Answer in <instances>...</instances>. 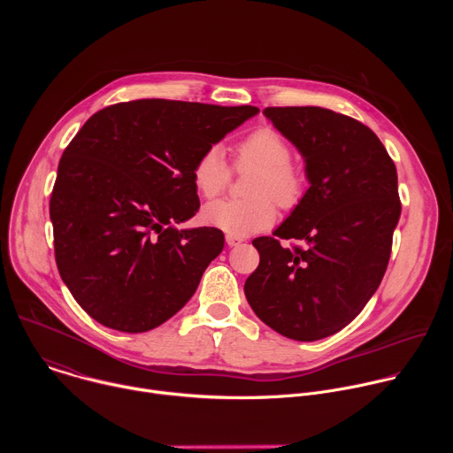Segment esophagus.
<instances>
[{
    "label": "esophagus",
    "mask_w": 453,
    "mask_h": 453,
    "mask_svg": "<svg viewBox=\"0 0 453 453\" xmlns=\"http://www.w3.org/2000/svg\"><path fill=\"white\" fill-rule=\"evenodd\" d=\"M226 242H227L229 247H236V245H240L242 242H245V238L240 236V234H231V233H227V234H226Z\"/></svg>",
    "instance_id": "esophagus-1"
}]
</instances>
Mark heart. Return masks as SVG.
<instances>
[{
  "instance_id": "obj_1",
  "label": "heart",
  "mask_w": 453,
  "mask_h": 453,
  "mask_svg": "<svg viewBox=\"0 0 453 453\" xmlns=\"http://www.w3.org/2000/svg\"><path fill=\"white\" fill-rule=\"evenodd\" d=\"M292 159L290 142L274 127L264 125L242 138L234 149L236 172L254 170L247 184L249 199H224L204 208V220L231 234L271 227L278 210H296L306 196V173ZM233 170L219 145L206 147L191 165V182L204 199H215L231 182Z\"/></svg>"
}]
</instances>
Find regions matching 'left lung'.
<instances>
[{
  "label": "left lung",
  "instance_id": "obj_1",
  "mask_svg": "<svg viewBox=\"0 0 453 453\" xmlns=\"http://www.w3.org/2000/svg\"><path fill=\"white\" fill-rule=\"evenodd\" d=\"M304 156L310 188L274 231L254 238L260 265L245 297L267 326L310 342L337 334L362 311L389 264L402 213L398 173L362 121L325 107H265ZM280 239L304 246L283 248Z\"/></svg>",
  "mask_w": 453,
  "mask_h": 453
}]
</instances>
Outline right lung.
Here are the masks:
<instances>
[{"mask_svg": "<svg viewBox=\"0 0 453 453\" xmlns=\"http://www.w3.org/2000/svg\"><path fill=\"white\" fill-rule=\"evenodd\" d=\"M256 112L163 98L121 102L95 112L70 142L50 199L55 262L100 325L149 332L196 294L224 233L173 227L201 206L191 165Z\"/></svg>", "mask_w": 453, "mask_h": 453, "instance_id": "right-lung-1", "label": "right lung"}]
</instances>
